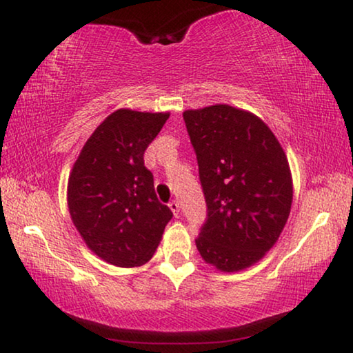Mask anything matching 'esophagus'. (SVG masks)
I'll use <instances>...</instances> for the list:
<instances>
[{
  "label": "esophagus",
  "instance_id": "esophagus-1",
  "mask_svg": "<svg viewBox=\"0 0 353 353\" xmlns=\"http://www.w3.org/2000/svg\"><path fill=\"white\" fill-rule=\"evenodd\" d=\"M168 207H170L173 214H175L178 216V214H180V204H178V201H172L170 204H168Z\"/></svg>",
  "mask_w": 353,
  "mask_h": 353
}]
</instances>
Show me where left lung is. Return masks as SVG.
I'll return each mask as SVG.
<instances>
[{
  "mask_svg": "<svg viewBox=\"0 0 353 353\" xmlns=\"http://www.w3.org/2000/svg\"><path fill=\"white\" fill-rule=\"evenodd\" d=\"M207 216L196 245L221 272L248 268L273 248L292 204L281 144L254 114L216 104L183 114Z\"/></svg>",
  "mask_w": 353,
  "mask_h": 353,
  "instance_id": "8db88e82",
  "label": "left lung"
}]
</instances>
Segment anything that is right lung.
I'll return each mask as SVG.
<instances>
[{"label": "right lung", "instance_id": "obj_1", "mask_svg": "<svg viewBox=\"0 0 353 353\" xmlns=\"http://www.w3.org/2000/svg\"><path fill=\"white\" fill-rule=\"evenodd\" d=\"M170 114L119 109L85 143L67 201L86 245L117 267H139L156 252L173 212L157 199L144 151Z\"/></svg>", "mask_w": 353, "mask_h": 353}]
</instances>
